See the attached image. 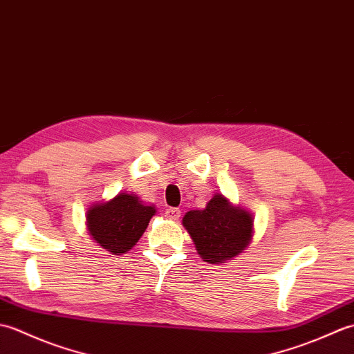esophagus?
I'll return each instance as SVG.
<instances>
[{
  "mask_svg": "<svg viewBox=\"0 0 354 354\" xmlns=\"http://www.w3.org/2000/svg\"><path fill=\"white\" fill-rule=\"evenodd\" d=\"M179 216H181V209H179V208L170 207V208L165 209V217H169V219H171V221H178Z\"/></svg>",
  "mask_w": 354,
  "mask_h": 354,
  "instance_id": "34e87169",
  "label": "esophagus"
}]
</instances>
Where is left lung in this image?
<instances>
[{"label":"left lung","mask_w":354,"mask_h":354,"mask_svg":"<svg viewBox=\"0 0 354 354\" xmlns=\"http://www.w3.org/2000/svg\"><path fill=\"white\" fill-rule=\"evenodd\" d=\"M252 214L234 207L223 194H214L204 209H190L183 217L196 251L205 261L219 265L246 250L252 239Z\"/></svg>","instance_id":"8db88e82"}]
</instances>
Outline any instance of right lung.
<instances>
[{
    "instance_id": "add662e5",
    "label": "right lung",
    "mask_w": 354,
    "mask_h": 354,
    "mask_svg": "<svg viewBox=\"0 0 354 354\" xmlns=\"http://www.w3.org/2000/svg\"><path fill=\"white\" fill-rule=\"evenodd\" d=\"M155 213L156 208L142 204L137 194L118 193L111 201L88 208L86 227L103 250L122 255L138 242Z\"/></svg>"
}]
</instances>
